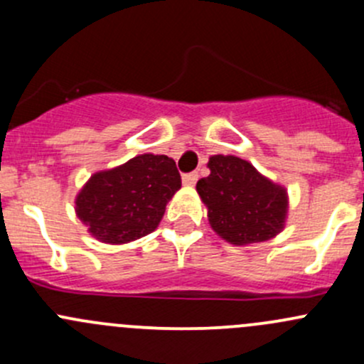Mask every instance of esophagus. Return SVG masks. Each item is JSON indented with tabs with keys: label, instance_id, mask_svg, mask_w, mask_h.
I'll return each mask as SVG.
<instances>
[{
	"label": "esophagus",
	"instance_id": "esophagus-1",
	"mask_svg": "<svg viewBox=\"0 0 364 364\" xmlns=\"http://www.w3.org/2000/svg\"><path fill=\"white\" fill-rule=\"evenodd\" d=\"M197 178H199V174H197V172H190V174H185V176H183V185L193 186L197 183Z\"/></svg>",
	"mask_w": 364,
	"mask_h": 364
}]
</instances>
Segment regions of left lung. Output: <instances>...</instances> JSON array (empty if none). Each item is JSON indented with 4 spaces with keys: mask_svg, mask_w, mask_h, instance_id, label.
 Returning a JSON list of instances; mask_svg holds the SVG:
<instances>
[{
    "mask_svg": "<svg viewBox=\"0 0 364 364\" xmlns=\"http://www.w3.org/2000/svg\"><path fill=\"white\" fill-rule=\"evenodd\" d=\"M209 176L197 181L211 229L227 243H262L284 230L289 213L287 188L260 174L250 161L213 155Z\"/></svg>",
    "mask_w": 364,
    "mask_h": 364,
    "instance_id": "obj_1",
    "label": "left lung"
}]
</instances>
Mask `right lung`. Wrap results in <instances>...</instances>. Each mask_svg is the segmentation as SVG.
I'll return each instance as SVG.
<instances>
[{
	"label": "right lung",
	"instance_id": "right-lung-1",
	"mask_svg": "<svg viewBox=\"0 0 364 364\" xmlns=\"http://www.w3.org/2000/svg\"><path fill=\"white\" fill-rule=\"evenodd\" d=\"M179 188L176 161L144 153L95 172L77 193L75 215L100 243H130L159 227L165 205Z\"/></svg>",
	"mask_w": 364,
	"mask_h": 364
}]
</instances>
